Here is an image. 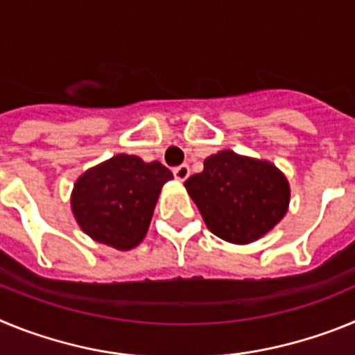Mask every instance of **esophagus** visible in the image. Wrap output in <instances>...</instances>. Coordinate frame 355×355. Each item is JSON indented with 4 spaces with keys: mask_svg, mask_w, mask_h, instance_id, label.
Masks as SVG:
<instances>
[{
    "mask_svg": "<svg viewBox=\"0 0 355 355\" xmlns=\"http://www.w3.org/2000/svg\"><path fill=\"white\" fill-rule=\"evenodd\" d=\"M190 175V167L188 165H180V167L174 168V178L178 181H184Z\"/></svg>",
    "mask_w": 355,
    "mask_h": 355,
    "instance_id": "obj_1",
    "label": "esophagus"
}]
</instances>
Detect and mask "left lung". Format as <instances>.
I'll return each instance as SVG.
<instances>
[{"mask_svg":"<svg viewBox=\"0 0 355 355\" xmlns=\"http://www.w3.org/2000/svg\"><path fill=\"white\" fill-rule=\"evenodd\" d=\"M184 188L209 231L236 245L265 236L290 206V183L274 163L231 149L208 156Z\"/></svg>","mask_w":355,"mask_h":355,"instance_id":"1","label":"left lung"}]
</instances>
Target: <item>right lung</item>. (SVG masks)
<instances>
[{
  "instance_id": "add662e5",
  "label": "right lung",
  "mask_w": 355,
  "mask_h": 355,
  "mask_svg": "<svg viewBox=\"0 0 355 355\" xmlns=\"http://www.w3.org/2000/svg\"><path fill=\"white\" fill-rule=\"evenodd\" d=\"M171 180L172 172L159 162L121 153L78 178L71 193L72 215L94 241L131 250L146 238L159 192Z\"/></svg>"
}]
</instances>
